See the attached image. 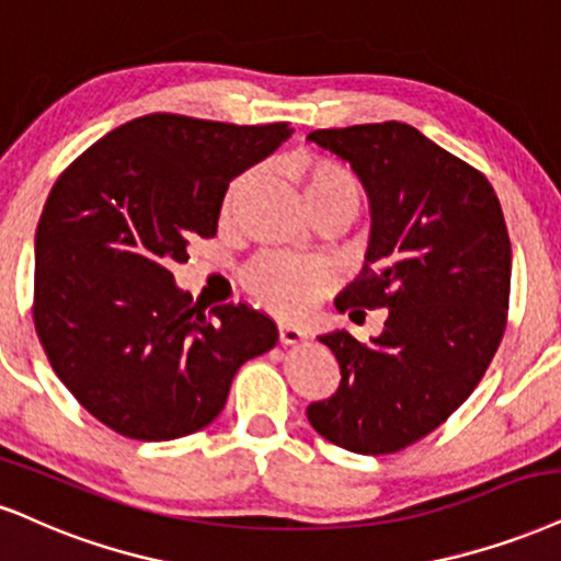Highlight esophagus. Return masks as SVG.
Instances as JSON below:
<instances>
[{
    "label": "esophagus",
    "instance_id": "1",
    "mask_svg": "<svg viewBox=\"0 0 561 561\" xmlns=\"http://www.w3.org/2000/svg\"><path fill=\"white\" fill-rule=\"evenodd\" d=\"M278 335H280V343L286 345H296L307 337V333H304L301 328H296V324H286V322L278 324Z\"/></svg>",
    "mask_w": 561,
    "mask_h": 561
}]
</instances>
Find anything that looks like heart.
Returning <instances> with one entry per match:
<instances>
[{
    "mask_svg": "<svg viewBox=\"0 0 561 561\" xmlns=\"http://www.w3.org/2000/svg\"><path fill=\"white\" fill-rule=\"evenodd\" d=\"M291 176L299 182L307 205L320 203H362V184L354 176L348 165L328 156L299 153L291 161ZM249 176H241L231 184V192L226 197V207L237 203V197L244 192ZM247 291L254 299L273 309L275 314L299 320L314 307L317 296L328 288V273L317 267L314 262L291 257V254L267 252L252 260L241 273Z\"/></svg>",
    "mask_w": 561,
    "mask_h": 561,
    "instance_id": "obj_1",
    "label": "heart"
}]
</instances>
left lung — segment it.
Here are the masks:
<instances>
[{
    "label": "left lung",
    "instance_id": "obj_1",
    "mask_svg": "<svg viewBox=\"0 0 561 561\" xmlns=\"http://www.w3.org/2000/svg\"><path fill=\"white\" fill-rule=\"evenodd\" d=\"M309 140L351 163L371 207L364 270L337 312L387 309L358 343L320 335L341 364L335 396L307 408L333 445L398 453L466 403L500 348L513 249L489 179L403 122L317 129Z\"/></svg>",
    "mask_w": 561,
    "mask_h": 561
}]
</instances>
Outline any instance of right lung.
<instances>
[{
  "mask_svg": "<svg viewBox=\"0 0 561 561\" xmlns=\"http://www.w3.org/2000/svg\"><path fill=\"white\" fill-rule=\"evenodd\" d=\"M294 129L148 114L61 171L36 228L33 322L78 403L129 439L165 442L216 421L231 379L278 343L247 304L197 312L171 267L218 231L233 176Z\"/></svg>",
  "mask_w": 561,
  "mask_h": 561,
  "instance_id": "add662e5",
  "label": "right lung"
}]
</instances>
